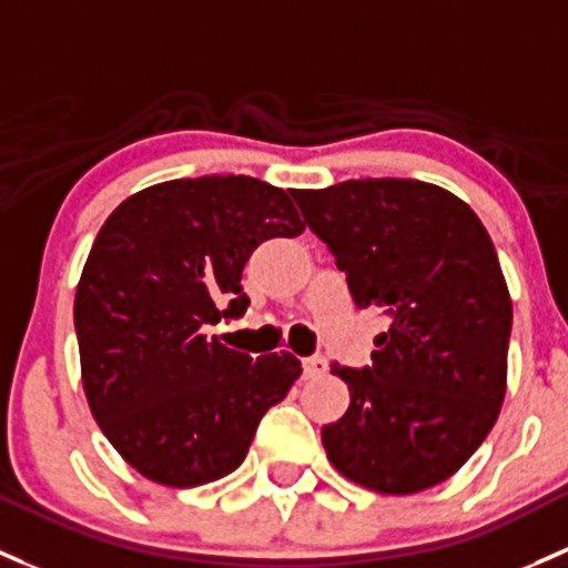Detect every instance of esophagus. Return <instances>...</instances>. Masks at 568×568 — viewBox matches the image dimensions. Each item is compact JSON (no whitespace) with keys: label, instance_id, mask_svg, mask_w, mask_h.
<instances>
[{"label":"esophagus","instance_id":"1","mask_svg":"<svg viewBox=\"0 0 568 568\" xmlns=\"http://www.w3.org/2000/svg\"><path fill=\"white\" fill-rule=\"evenodd\" d=\"M326 369H329V362H326L324 356H310V359H304V375H307V378H318Z\"/></svg>","mask_w":568,"mask_h":568}]
</instances>
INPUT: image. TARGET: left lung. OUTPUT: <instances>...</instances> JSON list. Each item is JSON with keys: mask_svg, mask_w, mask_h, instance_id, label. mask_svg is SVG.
Wrapping results in <instances>:
<instances>
[{"mask_svg": "<svg viewBox=\"0 0 568 568\" xmlns=\"http://www.w3.org/2000/svg\"><path fill=\"white\" fill-rule=\"evenodd\" d=\"M304 223L329 247L359 310L389 315L343 419L324 425L345 479L414 495L455 476L493 429L506 397L511 296L476 212L419 179H348L296 190Z\"/></svg>", "mask_w": 568, "mask_h": 568, "instance_id": "obj_1", "label": "left lung"}]
</instances>
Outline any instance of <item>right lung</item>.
<instances>
[{"mask_svg": "<svg viewBox=\"0 0 568 568\" xmlns=\"http://www.w3.org/2000/svg\"><path fill=\"white\" fill-rule=\"evenodd\" d=\"M302 231L288 193L253 176L152 184L98 231L73 304L81 384L105 438L149 481L199 487L229 476L302 375L288 351L253 362L204 334L247 310L250 253Z\"/></svg>", "mask_w": 568, "mask_h": 568, "instance_id": "obj_1", "label": "right lung"}]
</instances>
